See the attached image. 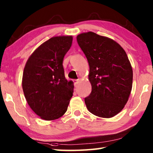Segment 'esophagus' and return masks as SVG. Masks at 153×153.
Wrapping results in <instances>:
<instances>
[{"label":"esophagus","mask_w":153,"mask_h":153,"mask_svg":"<svg viewBox=\"0 0 153 153\" xmlns=\"http://www.w3.org/2000/svg\"><path fill=\"white\" fill-rule=\"evenodd\" d=\"M79 79H74V83L75 86H76V85L77 84V83L79 82Z\"/></svg>","instance_id":"34e87169"}]
</instances>
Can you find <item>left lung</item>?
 <instances>
[{"label": "left lung", "mask_w": 153, "mask_h": 153, "mask_svg": "<svg viewBox=\"0 0 153 153\" xmlns=\"http://www.w3.org/2000/svg\"><path fill=\"white\" fill-rule=\"evenodd\" d=\"M88 61L92 92L85 98L93 115L110 118L125 107L131 91L133 71L126 51L109 38L88 32L77 36Z\"/></svg>", "instance_id": "left-lung-1"}]
</instances>
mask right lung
<instances>
[{"mask_svg": "<svg viewBox=\"0 0 153 153\" xmlns=\"http://www.w3.org/2000/svg\"><path fill=\"white\" fill-rule=\"evenodd\" d=\"M71 36H55L33 51L25 64L22 88L27 104L45 120H55L67 110L74 83L65 77L64 56L71 46Z\"/></svg>", "mask_w": 153, "mask_h": 153, "instance_id": "obj_1", "label": "right lung"}]
</instances>
